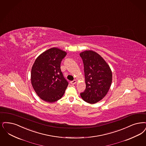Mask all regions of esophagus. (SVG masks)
Here are the masks:
<instances>
[{
  "mask_svg": "<svg viewBox=\"0 0 146 146\" xmlns=\"http://www.w3.org/2000/svg\"><path fill=\"white\" fill-rule=\"evenodd\" d=\"M76 80H74L73 81H71L70 82V84H72V85H74V84H76Z\"/></svg>",
  "mask_w": 146,
  "mask_h": 146,
  "instance_id": "34e87169",
  "label": "esophagus"
}]
</instances>
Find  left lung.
<instances>
[{
	"mask_svg": "<svg viewBox=\"0 0 146 146\" xmlns=\"http://www.w3.org/2000/svg\"><path fill=\"white\" fill-rule=\"evenodd\" d=\"M84 66L86 90L80 94L85 102L95 104L108 92L112 83V74L109 65L97 52L85 50L80 53Z\"/></svg>",
	"mask_w": 146,
	"mask_h": 146,
	"instance_id": "obj_1",
	"label": "left lung"
}]
</instances>
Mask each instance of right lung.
<instances>
[{
  "instance_id": "obj_1",
  "label": "right lung",
  "mask_w": 146,
  "mask_h": 146,
  "mask_svg": "<svg viewBox=\"0 0 146 146\" xmlns=\"http://www.w3.org/2000/svg\"><path fill=\"white\" fill-rule=\"evenodd\" d=\"M67 52L53 47L42 52L35 60L31 72V82L37 96L43 100L53 103L61 99L68 82L60 69Z\"/></svg>"
}]
</instances>
